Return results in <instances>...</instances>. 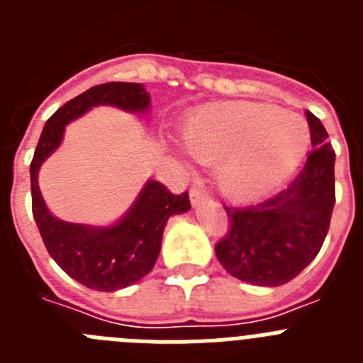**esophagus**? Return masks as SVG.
Wrapping results in <instances>:
<instances>
[{"instance_id": "esophagus-1", "label": "esophagus", "mask_w": 363, "mask_h": 363, "mask_svg": "<svg viewBox=\"0 0 363 363\" xmlns=\"http://www.w3.org/2000/svg\"><path fill=\"white\" fill-rule=\"evenodd\" d=\"M189 198H191V203H192V207H198V205L200 203H203L205 200H207V192L203 191V189H200V187H192L191 189V194H189Z\"/></svg>"}]
</instances>
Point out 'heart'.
<instances>
[{
    "label": "heart",
    "instance_id": "heart-1",
    "mask_svg": "<svg viewBox=\"0 0 363 363\" xmlns=\"http://www.w3.org/2000/svg\"><path fill=\"white\" fill-rule=\"evenodd\" d=\"M184 140L201 163H218L223 194L251 201L278 187L300 165L309 147V127L293 112L233 101L194 112Z\"/></svg>",
    "mask_w": 363,
    "mask_h": 363
}]
</instances>
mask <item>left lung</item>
<instances>
[{
    "instance_id": "1",
    "label": "left lung",
    "mask_w": 363,
    "mask_h": 363,
    "mask_svg": "<svg viewBox=\"0 0 363 363\" xmlns=\"http://www.w3.org/2000/svg\"><path fill=\"white\" fill-rule=\"evenodd\" d=\"M313 150L300 174L277 196L225 207L230 229L216 243L220 264L242 281L277 287L316 258L335 207V150L322 121L307 111Z\"/></svg>"
}]
</instances>
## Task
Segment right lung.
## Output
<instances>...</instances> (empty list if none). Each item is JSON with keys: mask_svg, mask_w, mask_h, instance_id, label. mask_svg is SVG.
Here are the masks:
<instances>
[{"mask_svg": "<svg viewBox=\"0 0 363 363\" xmlns=\"http://www.w3.org/2000/svg\"><path fill=\"white\" fill-rule=\"evenodd\" d=\"M98 105H112L143 114L150 107V94L142 83L112 82L96 85L67 101L47 120L30 163L32 214L45 247L63 271L89 289H123L152 271L167 220L191 209L189 194H172L165 185L149 179L130 209L116 223L92 227L70 223L54 216L38 185L43 162L62 145L65 127Z\"/></svg>", "mask_w": 363, "mask_h": 363, "instance_id": "1", "label": "right lung"}]
</instances>
